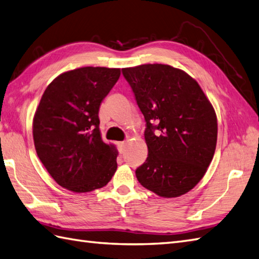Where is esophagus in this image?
I'll return each instance as SVG.
<instances>
[{
    "label": "esophagus",
    "instance_id": "obj_1",
    "mask_svg": "<svg viewBox=\"0 0 259 259\" xmlns=\"http://www.w3.org/2000/svg\"><path fill=\"white\" fill-rule=\"evenodd\" d=\"M125 145H126V143H125V142H119V143H117V147H118V151H119V153H123V152H124Z\"/></svg>",
    "mask_w": 259,
    "mask_h": 259
}]
</instances>
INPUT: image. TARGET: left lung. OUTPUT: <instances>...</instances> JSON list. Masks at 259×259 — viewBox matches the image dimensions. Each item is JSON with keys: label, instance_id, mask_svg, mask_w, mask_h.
<instances>
[{"label": "left lung", "instance_id": "obj_1", "mask_svg": "<svg viewBox=\"0 0 259 259\" xmlns=\"http://www.w3.org/2000/svg\"><path fill=\"white\" fill-rule=\"evenodd\" d=\"M144 115L146 162L135 170L160 197L186 194L205 175L217 143L214 107L187 73L165 64L122 68Z\"/></svg>", "mask_w": 259, "mask_h": 259}]
</instances>
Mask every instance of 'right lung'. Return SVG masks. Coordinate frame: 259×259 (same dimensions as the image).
Masks as SVG:
<instances>
[{
	"instance_id": "obj_1",
	"label": "right lung",
	"mask_w": 259,
	"mask_h": 259,
	"mask_svg": "<svg viewBox=\"0 0 259 259\" xmlns=\"http://www.w3.org/2000/svg\"><path fill=\"white\" fill-rule=\"evenodd\" d=\"M119 68L86 66L62 73L44 91L33 118V140L44 167L74 193L104 187L117 151L102 141L99 111Z\"/></svg>"
}]
</instances>
